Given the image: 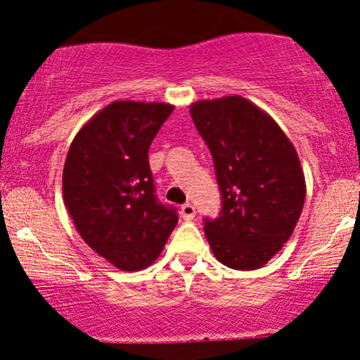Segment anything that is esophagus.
<instances>
[{
    "label": "esophagus",
    "instance_id": "1",
    "mask_svg": "<svg viewBox=\"0 0 360 360\" xmlns=\"http://www.w3.org/2000/svg\"><path fill=\"white\" fill-rule=\"evenodd\" d=\"M181 216H183L186 221H191L195 217V207L191 205V203H184V205H181Z\"/></svg>",
    "mask_w": 360,
    "mask_h": 360
}]
</instances>
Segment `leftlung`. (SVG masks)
<instances>
[{"instance_id": "1", "label": "left lung", "mask_w": 360, "mask_h": 360, "mask_svg": "<svg viewBox=\"0 0 360 360\" xmlns=\"http://www.w3.org/2000/svg\"><path fill=\"white\" fill-rule=\"evenodd\" d=\"M191 118L212 153L223 198L203 231L219 263L264 266L291 238L307 197L296 148L268 112L240 96L198 101Z\"/></svg>"}]
</instances>
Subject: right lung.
Returning a JSON list of instances; mask_svg holds the SVG:
<instances>
[{"mask_svg": "<svg viewBox=\"0 0 360 360\" xmlns=\"http://www.w3.org/2000/svg\"><path fill=\"white\" fill-rule=\"evenodd\" d=\"M174 106L115 101L72 139L63 195L79 237L123 271H139L162 254L177 224L155 197L148 150Z\"/></svg>", "mask_w": 360, "mask_h": 360, "instance_id": "obj_1", "label": "right lung"}]
</instances>
